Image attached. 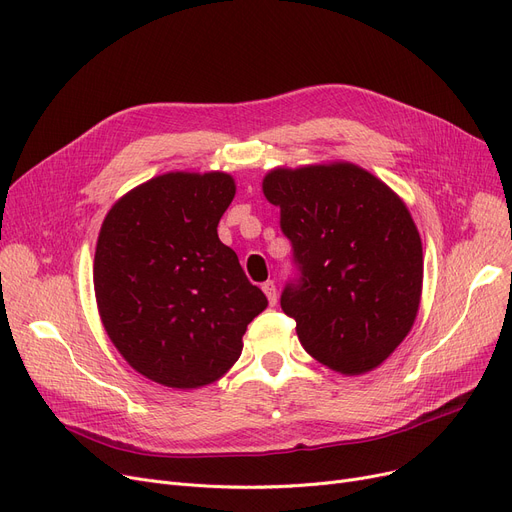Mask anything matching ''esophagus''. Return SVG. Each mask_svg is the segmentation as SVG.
Returning <instances> with one entry per match:
<instances>
[{"instance_id": "1", "label": "esophagus", "mask_w": 512, "mask_h": 512, "mask_svg": "<svg viewBox=\"0 0 512 512\" xmlns=\"http://www.w3.org/2000/svg\"><path fill=\"white\" fill-rule=\"evenodd\" d=\"M263 292H265V297H267V301H270V305H276L278 303V290H276V284H274V280H267V282H263Z\"/></svg>"}]
</instances>
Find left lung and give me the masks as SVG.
I'll list each match as a JSON object with an SVG mask.
<instances>
[{
  "instance_id": "1",
  "label": "left lung",
  "mask_w": 512,
  "mask_h": 512,
  "mask_svg": "<svg viewBox=\"0 0 512 512\" xmlns=\"http://www.w3.org/2000/svg\"><path fill=\"white\" fill-rule=\"evenodd\" d=\"M263 195L280 207L301 272L280 305L305 351L342 375L382 365L421 303V236L405 201L348 161L274 168Z\"/></svg>"
}]
</instances>
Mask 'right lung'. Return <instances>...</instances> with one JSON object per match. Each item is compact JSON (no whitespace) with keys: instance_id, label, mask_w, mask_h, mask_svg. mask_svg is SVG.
I'll return each mask as SVG.
<instances>
[{"instance_id":"1","label":"right lung","mask_w":512,"mask_h":512,"mask_svg":"<svg viewBox=\"0 0 512 512\" xmlns=\"http://www.w3.org/2000/svg\"><path fill=\"white\" fill-rule=\"evenodd\" d=\"M226 172H168L120 197L99 230L93 284L103 328L147 380L193 390L220 380L267 307L218 224Z\"/></svg>"}]
</instances>
